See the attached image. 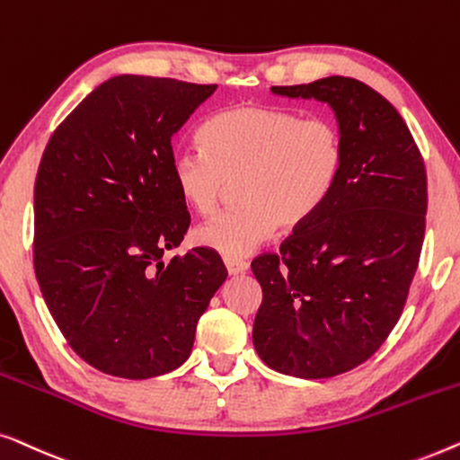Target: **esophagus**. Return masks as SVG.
Wrapping results in <instances>:
<instances>
[{"label": "esophagus", "mask_w": 460, "mask_h": 460, "mask_svg": "<svg viewBox=\"0 0 460 460\" xmlns=\"http://www.w3.org/2000/svg\"><path fill=\"white\" fill-rule=\"evenodd\" d=\"M225 267H227L229 275H239L248 270V262L242 261V258H225Z\"/></svg>", "instance_id": "1"}]
</instances>
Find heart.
I'll use <instances>...</instances> for the list:
<instances>
[{"mask_svg": "<svg viewBox=\"0 0 460 460\" xmlns=\"http://www.w3.org/2000/svg\"><path fill=\"white\" fill-rule=\"evenodd\" d=\"M204 147L181 150L171 172L183 202L210 215L225 187L237 181V208L217 215L193 233L198 245L223 258H243L279 227L308 225L332 199L346 164L340 125L273 106H233L202 128Z\"/></svg>", "mask_w": 460, "mask_h": 460, "instance_id": "b5f03b06", "label": "heart"}]
</instances>
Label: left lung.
<instances>
[{
    "label": "left lung",
    "instance_id": "8db88e82",
    "mask_svg": "<svg viewBox=\"0 0 460 460\" xmlns=\"http://www.w3.org/2000/svg\"><path fill=\"white\" fill-rule=\"evenodd\" d=\"M270 92L327 103L346 164L325 208L252 262L262 288L252 341L283 375L333 377L371 358L402 314L425 237V164L402 116L365 83L325 76Z\"/></svg>",
    "mask_w": 460,
    "mask_h": 460
}]
</instances>
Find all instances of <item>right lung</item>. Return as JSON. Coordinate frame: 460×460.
Here are the masks:
<instances>
[{
  "mask_svg": "<svg viewBox=\"0 0 460 460\" xmlns=\"http://www.w3.org/2000/svg\"><path fill=\"white\" fill-rule=\"evenodd\" d=\"M217 85L119 75L51 135L35 181V275L68 346L125 379L171 373L227 279L217 252L163 262L190 227L172 135Z\"/></svg>",
  "mask_w": 460,
  "mask_h": 460,
  "instance_id": "add662e5",
  "label": "right lung"
}]
</instances>
